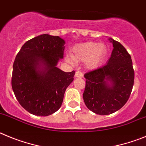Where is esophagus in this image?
Here are the masks:
<instances>
[{
    "label": "esophagus",
    "instance_id": "1",
    "mask_svg": "<svg viewBox=\"0 0 146 146\" xmlns=\"http://www.w3.org/2000/svg\"><path fill=\"white\" fill-rule=\"evenodd\" d=\"M75 76H76V78H82V77H83L82 72L80 71V70L76 71V73H75Z\"/></svg>",
    "mask_w": 146,
    "mask_h": 146
}]
</instances>
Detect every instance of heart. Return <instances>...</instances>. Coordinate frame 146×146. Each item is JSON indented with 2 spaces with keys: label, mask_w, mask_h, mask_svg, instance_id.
Wrapping results in <instances>:
<instances>
[{
  "label": "heart",
  "mask_w": 146,
  "mask_h": 146,
  "mask_svg": "<svg viewBox=\"0 0 146 146\" xmlns=\"http://www.w3.org/2000/svg\"><path fill=\"white\" fill-rule=\"evenodd\" d=\"M107 49L105 45L98 42H86L73 47L71 56L68 55L67 60L69 62H86V65L91 69H95L100 65L106 57Z\"/></svg>",
  "instance_id": "b5f03b06"
}]
</instances>
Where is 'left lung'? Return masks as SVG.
Returning a JSON list of instances; mask_svg holds the SVG:
<instances>
[{"instance_id": "8db88e82", "label": "left lung", "mask_w": 146, "mask_h": 146, "mask_svg": "<svg viewBox=\"0 0 146 146\" xmlns=\"http://www.w3.org/2000/svg\"><path fill=\"white\" fill-rule=\"evenodd\" d=\"M109 40L113 49L107 64L84 74V101L90 111L99 115H109L121 108L134 85L135 72L130 54L119 42Z\"/></svg>"}]
</instances>
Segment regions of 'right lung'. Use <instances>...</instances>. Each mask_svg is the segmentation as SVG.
<instances>
[{"instance_id":"right-lung-1","label":"right lung","mask_w":146,"mask_h":146,"mask_svg":"<svg viewBox=\"0 0 146 146\" xmlns=\"http://www.w3.org/2000/svg\"><path fill=\"white\" fill-rule=\"evenodd\" d=\"M65 40L43 34L27 40L16 56L11 86L19 104L39 116L51 115L62 103L75 71L66 73L57 64L63 58Z\"/></svg>"}]
</instances>
